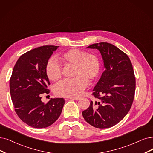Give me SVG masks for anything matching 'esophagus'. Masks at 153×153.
Segmentation results:
<instances>
[{"mask_svg": "<svg viewBox=\"0 0 153 153\" xmlns=\"http://www.w3.org/2000/svg\"><path fill=\"white\" fill-rule=\"evenodd\" d=\"M70 99L75 100H78L80 99V97H70Z\"/></svg>", "mask_w": 153, "mask_h": 153, "instance_id": "esophagus-1", "label": "esophagus"}]
</instances>
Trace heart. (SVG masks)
Wrapping results in <instances>:
<instances>
[{
  "label": "heart",
  "instance_id": "heart-1",
  "mask_svg": "<svg viewBox=\"0 0 153 153\" xmlns=\"http://www.w3.org/2000/svg\"><path fill=\"white\" fill-rule=\"evenodd\" d=\"M59 59L65 65L74 66L70 80H63L54 87V93L59 97H73L80 95L87 87L88 81L96 80L100 71V61L96 54L88 53L80 49H71L61 54ZM46 75L50 80L55 82L62 77L60 65L54 58L49 59L46 65Z\"/></svg>",
  "mask_w": 153,
  "mask_h": 153
}]
</instances>
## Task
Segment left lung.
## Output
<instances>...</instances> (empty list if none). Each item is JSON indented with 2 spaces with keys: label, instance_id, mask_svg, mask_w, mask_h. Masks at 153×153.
<instances>
[{
  "label": "left lung",
  "instance_id": "obj_1",
  "mask_svg": "<svg viewBox=\"0 0 153 153\" xmlns=\"http://www.w3.org/2000/svg\"><path fill=\"white\" fill-rule=\"evenodd\" d=\"M87 48L99 50L105 70L93 90L95 100L82 115L90 125L106 129L119 123L129 112L135 94L136 78L129 58L117 47L100 42Z\"/></svg>",
  "mask_w": 153,
  "mask_h": 153
}]
</instances>
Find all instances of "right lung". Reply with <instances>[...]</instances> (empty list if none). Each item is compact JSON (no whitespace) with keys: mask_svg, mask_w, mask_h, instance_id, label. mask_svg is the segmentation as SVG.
I'll list each match as a JSON object with an SVG mask.
<instances>
[{"mask_svg":"<svg viewBox=\"0 0 153 153\" xmlns=\"http://www.w3.org/2000/svg\"><path fill=\"white\" fill-rule=\"evenodd\" d=\"M57 46H42L20 56L10 79L11 99L15 111L28 126L42 129L53 124L62 112L63 98L51 99L47 103L41 101L42 95L48 94L50 85L46 65Z\"/></svg>","mask_w":153,"mask_h":153,"instance_id":"add662e5","label":"right lung"}]
</instances>
